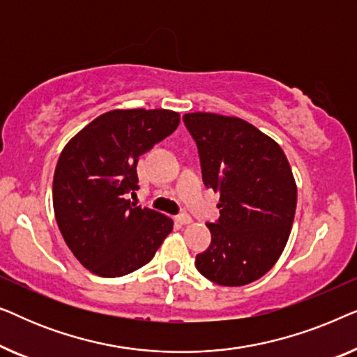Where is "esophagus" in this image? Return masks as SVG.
Segmentation results:
<instances>
[{
  "instance_id": "obj_1",
  "label": "esophagus",
  "mask_w": 357,
  "mask_h": 357,
  "mask_svg": "<svg viewBox=\"0 0 357 357\" xmlns=\"http://www.w3.org/2000/svg\"><path fill=\"white\" fill-rule=\"evenodd\" d=\"M177 221L180 224H190V222H192V218H190V214L182 213V214H178V216H177Z\"/></svg>"
}]
</instances>
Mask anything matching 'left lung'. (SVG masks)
<instances>
[{
	"label": "left lung",
	"mask_w": 357,
	"mask_h": 357,
	"mask_svg": "<svg viewBox=\"0 0 357 357\" xmlns=\"http://www.w3.org/2000/svg\"><path fill=\"white\" fill-rule=\"evenodd\" d=\"M198 148L203 182L219 193V219L208 222L211 245L195 266L221 286L257 281L281 257L297 204V187L281 146L237 119L185 114Z\"/></svg>",
	"instance_id": "1"
}]
</instances>
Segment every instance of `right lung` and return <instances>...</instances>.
Segmentation results:
<instances>
[{
	"instance_id": "1",
	"label": "right lung",
	"mask_w": 357,
	"mask_h": 357,
	"mask_svg": "<svg viewBox=\"0 0 357 357\" xmlns=\"http://www.w3.org/2000/svg\"><path fill=\"white\" fill-rule=\"evenodd\" d=\"M178 123L172 110H110L63 148L53 175L56 224L73 255L94 275L138 270L172 232V219L126 198L139 188V155Z\"/></svg>"
}]
</instances>
